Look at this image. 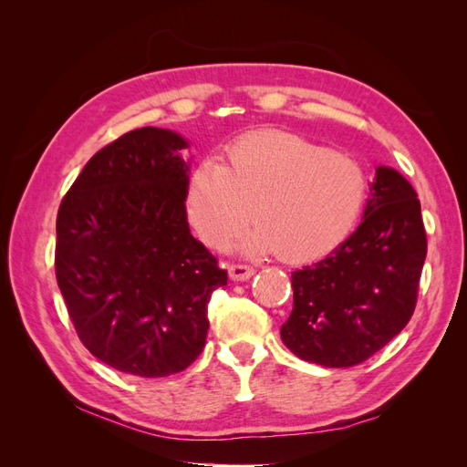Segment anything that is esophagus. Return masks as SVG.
<instances>
[{
	"instance_id": "1",
	"label": "esophagus",
	"mask_w": 467,
	"mask_h": 467,
	"mask_svg": "<svg viewBox=\"0 0 467 467\" xmlns=\"http://www.w3.org/2000/svg\"><path fill=\"white\" fill-rule=\"evenodd\" d=\"M253 275H255V268L249 266V265H244V263L230 265V276H232V280L244 282V280H249Z\"/></svg>"
}]
</instances>
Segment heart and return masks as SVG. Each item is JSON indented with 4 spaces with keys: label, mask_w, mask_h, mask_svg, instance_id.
<instances>
[{
    "label": "heart",
    "mask_w": 467,
    "mask_h": 467,
    "mask_svg": "<svg viewBox=\"0 0 467 467\" xmlns=\"http://www.w3.org/2000/svg\"><path fill=\"white\" fill-rule=\"evenodd\" d=\"M366 196V177L348 155L290 132L235 140L222 161L196 165L185 189L189 222L204 244L225 247L251 220L244 247L285 263H312L341 245Z\"/></svg>",
    "instance_id": "1"
}]
</instances>
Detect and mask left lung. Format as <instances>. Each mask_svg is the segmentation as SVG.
Listing matches in <instances>:
<instances>
[{"instance_id":"obj_1","label":"left lung","mask_w":467,"mask_h":467,"mask_svg":"<svg viewBox=\"0 0 467 467\" xmlns=\"http://www.w3.org/2000/svg\"><path fill=\"white\" fill-rule=\"evenodd\" d=\"M425 257L415 189L395 169L378 167L357 232L292 273L294 307L280 327L282 343L329 368L368 360L411 319Z\"/></svg>"}]
</instances>
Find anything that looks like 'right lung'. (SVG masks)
<instances>
[{
    "label": "right lung",
    "mask_w": 467,
    "mask_h": 467,
    "mask_svg": "<svg viewBox=\"0 0 467 467\" xmlns=\"http://www.w3.org/2000/svg\"><path fill=\"white\" fill-rule=\"evenodd\" d=\"M187 142L138 129L99 150L56 218V280L79 341L112 368L163 378L191 366L228 273L191 235Z\"/></svg>",
    "instance_id": "1"
}]
</instances>
